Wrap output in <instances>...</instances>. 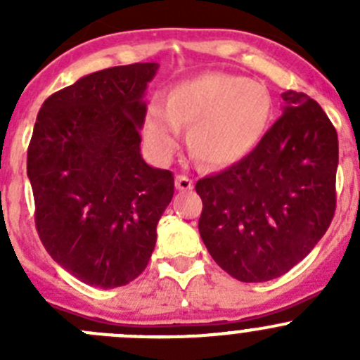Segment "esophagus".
Here are the masks:
<instances>
[{
	"label": "esophagus",
	"mask_w": 360,
	"mask_h": 360,
	"mask_svg": "<svg viewBox=\"0 0 360 360\" xmlns=\"http://www.w3.org/2000/svg\"><path fill=\"white\" fill-rule=\"evenodd\" d=\"M176 190L179 191H190L193 190V179L186 176H177L176 177Z\"/></svg>",
	"instance_id": "esophagus-1"
}]
</instances>
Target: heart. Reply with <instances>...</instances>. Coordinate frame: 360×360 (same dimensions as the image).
<instances>
[{
    "label": "heart",
    "mask_w": 360,
    "mask_h": 360,
    "mask_svg": "<svg viewBox=\"0 0 360 360\" xmlns=\"http://www.w3.org/2000/svg\"><path fill=\"white\" fill-rule=\"evenodd\" d=\"M274 116L266 86L230 72H203L181 82L153 101L144 115V137L158 158L179 144V125L188 129V148L203 165L226 169L261 144Z\"/></svg>",
    "instance_id": "1"
}]
</instances>
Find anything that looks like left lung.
I'll use <instances>...</instances> for the list:
<instances>
[{
  "label": "left lung",
  "mask_w": 360,
  "mask_h": 360,
  "mask_svg": "<svg viewBox=\"0 0 360 360\" xmlns=\"http://www.w3.org/2000/svg\"><path fill=\"white\" fill-rule=\"evenodd\" d=\"M242 162L203 177L198 231L212 259L240 282L288 274L324 237L336 209L338 134L303 92Z\"/></svg>",
  "instance_id": "obj_1"
}]
</instances>
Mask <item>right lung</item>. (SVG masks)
<instances>
[{"label": "right lung", "instance_id": "1", "mask_svg": "<svg viewBox=\"0 0 360 360\" xmlns=\"http://www.w3.org/2000/svg\"><path fill=\"white\" fill-rule=\"evenodd\" d=\"M157 71V63L108 68L52 94L27 148L36 230L46 252L101 289L143 274L172 200V172L141 157L144 92Z\"/></svg>", "mask_w": 360, "mask_h": 360}]
</instances>
